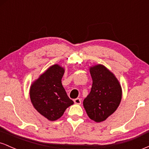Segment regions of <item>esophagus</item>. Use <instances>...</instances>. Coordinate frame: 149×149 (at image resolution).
I'll return each mask as SVG.
<instances>
[{
  "label": "esophagus",
  "mask_w": 149,
  "mask_h": 149,
  "mask_svg": "<svg viewBox=\"0 0 149 149\" xmlns=\"http://www.w3.org/2000/svg\"><path fill=\"white\" fill-rule=\"evenodd\" d=\"M73 102H74V103L76 104H81V100H80V98L75 99V100H73Z\"/></svg>",
  "instance_id": "obj_1"
}]
</instances>
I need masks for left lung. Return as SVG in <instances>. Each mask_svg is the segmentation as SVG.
Here are the masks:
<instances>
[{
  "label": "left lung",
  "instance_id": "1",
  "mask_svg": "<svg viewBox=\"0 0 149 149\" xmlns=\"http://www.w3.org/2000/svg\"><path fill=\"white\" fill-rule=\"evenodd\" d=\"M90 72L92 85L83 101V107L90 119L100 123L118 109L122 98V89L113 73L103 65L90 67Z\"/></svg>",
  "mask_w": 149,
  "mask_h": 149
}]
</instances>
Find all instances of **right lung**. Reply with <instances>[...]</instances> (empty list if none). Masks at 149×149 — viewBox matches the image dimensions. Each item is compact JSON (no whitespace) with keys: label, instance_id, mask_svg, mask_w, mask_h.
Wrapping results in <instances>:
<instances>
[{"label":"right lung","instance_id":"obj_1","mask_svg":"<svg viewBox=\"0 0 149 149\" xmlns=\"http://www.w3.org/2000/svg\"><path fill=\"white\" fill-rule=\"evenodd\" d=\"M64 73V68L52 65L31 86L30 98L33 107L49 120L59 119L73 104L61 84Z\"/></svg>","mask_w":149,"mask_h":149}]
</instances>
